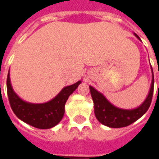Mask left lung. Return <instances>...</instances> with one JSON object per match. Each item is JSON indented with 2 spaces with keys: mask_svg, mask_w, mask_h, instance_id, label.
Returning <instances> with one entry per match:
<instances>
[{
  "mask_svg": "<svg viewBox=\"0 0 159 159\" xmlns=\"http://www.w3.org/2000/svg\"><path fill=\"white\" fill-rule=\"evenodd\" d=\"M134 35L137 39L141 41L138 35L135 33H134ZM151 70L152 77L149 93L143 102L134 109H123L115 107L100 92L95 89L93 87L89 86L91 96L94 104V114L100 123L109 128H123L130 125L147 112L148 108L150 107L153 94L154 76L152 66Z\"/></svg>",
  "mask_w": 159,
  "mask_h": 159,
  "instance_id": "8db88e82",
  "label": "left lung"
}]
</instances>
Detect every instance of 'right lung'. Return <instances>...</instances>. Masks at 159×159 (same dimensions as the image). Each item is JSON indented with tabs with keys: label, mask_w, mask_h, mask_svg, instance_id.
Instances as JSON below:
<instances>
[{
	"label": "right lung",
	"mask_w": 159,
	"mask_h": 159,
	"mask_svg": "<svg viewBox=\"0 0 159 159\" xmlns=\"http://www.w3.org/2000/svg\"><path fill=\"white\" fill-rule=\"evenodd\" d=\"M82 81L63 88L53 99L45 103H30L22 100L13 90L8 71L7 89L9 102L13 112L19 119L30 126L41 129H51L61 121L65 114V105L69 96L76 89Z\"/></svg>",
	"instance_id": "right-lung-1"
}]
</instances>
